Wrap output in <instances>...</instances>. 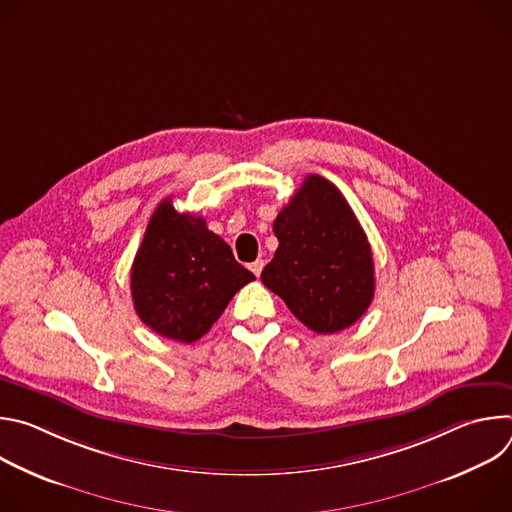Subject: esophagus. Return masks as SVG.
Returning <instances> with one entry per match:
<instances>
[{
  "mask_svg": "<svg viewBox=\"0 0 512 512\" xmlns=\"http://www.w3.org/2000/svg\"><path fill=\"white\" fill-rule=\"evenodd\" d=\"M263 267H265V261L263 259H257V261H253L251 265H249V269L259 277L261 275V271H263Z\"/></svg>",
  "mask_w": 512,
  "mask_h": 512,
  "instance_id": "34e87169",
  "label": "esophagus"
}]
</instances>
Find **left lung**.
<instances>
[{
  "mask_svg": "<svg viewBox=\"0 0 512 512\" xmlns=\"http://www.w3.org/2000/svg\"><path fill=\"white\" fill-rule=\"evenodd\" d=\"M279 247L261 281L318 334L352 326L373 302L375 263L342 192L310 174L273 223Z\"/></svg>",
  "mask_w": 512,
  "mask_h": 512,
  "instance_id": "1",
  "label": "left lung"
}]
</instances>
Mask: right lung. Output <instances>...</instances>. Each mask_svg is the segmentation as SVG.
<instances>
[{
	"label": "right lung",
	"mask_w": 512,
	"mask_h": 512,
	"mask_svg": "<svg viewBox=\"0 0 512 512\" xmlns=\"http://www.w3.org/2000/svg\"><path fill=\"white\" fill-rule=\"evenodd\" d=\"M255 275L198 214L160 202L131 265V298L139 320L164 338L194 342L221 318Z\"/></svg>",
	"instance_id": "add662e5"
}]
</instances>
